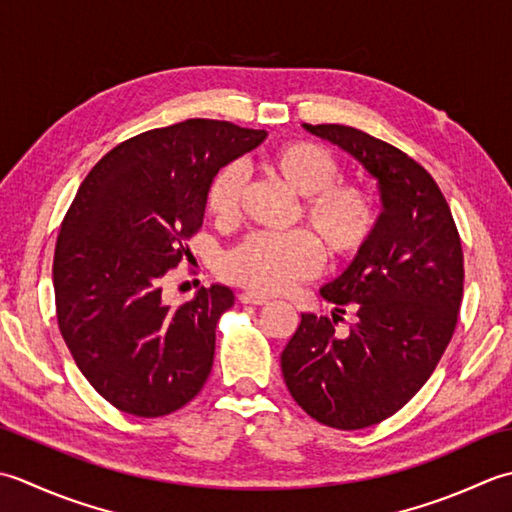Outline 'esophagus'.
Listing matches in <instances>:
<instances>
[{
    "mask_svg": "<svg viewBox=\"0 0 512 512\" xmlns=\"http://www.w3.org/2000/svg\"><path fill=\"white\" fill-rule=\"evenodd\" d=\"M238 300L243 302V305H267V298L265 296H258L254 291H243Z\"/></svg>",
    "mask_w": 512,
    "mask_h": 512,
    "instance_id": "1",
    "label": "esophagus"
}]
</instances>
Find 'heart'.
<instances>
[{
    "label": "heart",
    "mask_w": 512,
    "mask_h": 512,
    "mask_svg": "<svg viewBox=\"0 0 512 512\" xmlns=\"http://www.w3.org/2000/svg\"><path fill=\"white\" fill-rule=\"evenodd\" d=\"M269 176L302 196L298 221L309 232L254 234L223 258L221 274L254 294H283L311 278L322 263V249L333 265H349L367 252L378 232V201L356 181L340 179V163L327 148L311 141H289L267 154ZM243 176L223 165L205 187V214L221 229L241 221Z\"/></svg>",
    "instance_id": "b5f03b06"
}]
</instances>
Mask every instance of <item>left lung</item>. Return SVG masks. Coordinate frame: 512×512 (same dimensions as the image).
Segmentation results:
<instances>
[{
	"label": "left lung",
	"mask_w": 512,
	"mask_h": 512,
	"mask_svg": "<svg viewBox=\"0 0 512 512\" xmlns=\"http://www.w3.org/2000/svg\"><path fill=\"white\" fill-rule=\"evenodd\" d=\"M305 128L378 179L384 212L367 252L320 291L359 320L338 337L329 318L302 314L280 367L291 398L316 422L367 429L424 387L451 342L464 294L462 241L442 190L409 154L349 125Z\"/></svg>",
	"instance_id": "left-lung-1"
}]
</instances>
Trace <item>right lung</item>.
<instances>
[{
  "label": "right lung",
  "mask_w": 512,
  "mask_h": 512,
  "mask_svg": "<svg viewBox=\"0 0 512 512\" xmlns=\"http://www.w3.org/2000/svg\"><path fill=\"white\" fill-rule=\"evenodd\" d=\"M267 137L229 121L187 119L119 143L88 172L52 260L57 325L72 360L114 409L179 411L212 371L229 287L163 302L168 271L192 256L214 172Z\"/></svg>",
  "instance_id": "right-lung-1"
}]
</instances>
